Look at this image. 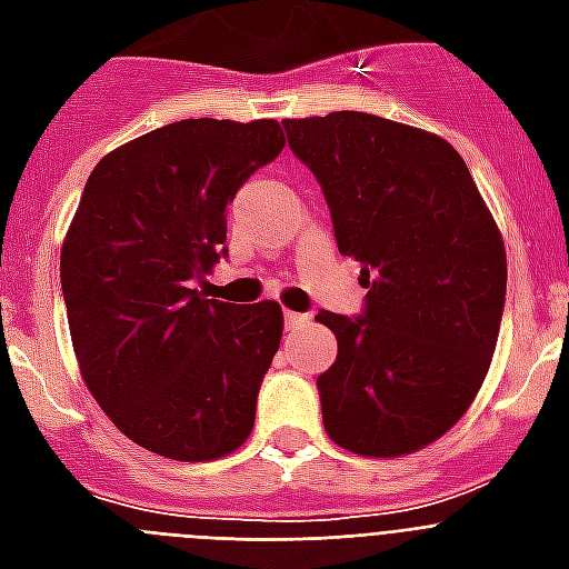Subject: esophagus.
I'll return each instance as SVG.
<instances>
[{
    "mask_svg": "<svg viewBox=\"0 0 569 569\" xmlns=\"http://www.w3.org/2000/svg\"><path fill=\"white\" fill-rule=\"evenodd\" d=\"M307 325H310V316L286 310V330H301V328H307Z\"/></svg>",
    "mask_w": 569,
    "mask_h": 569,
    "instance_id": "obj_1",
    "label": "esophagus"
}]
</instances>
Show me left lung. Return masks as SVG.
<instances>
[{
	"instance_id": "left-lung-1",
	"label": "left lung",
	"mask_w": 569,
	"mask_h": 569,
	"mask_svg": "<svg viewBox=\"0 0 569 569\" xmlns=\"http://www.w3.org/2000/svg\"><path fill=\"white\" fill-rule=\"evenodd\" d=\"M316 173L339 253L360 262L366 310H321L337 363L319 375L321 419L337 446L401 458L440 440L485 383L502 325V232L446 138L330 111L283 120Z\"/></svg>"
}]
</instances>
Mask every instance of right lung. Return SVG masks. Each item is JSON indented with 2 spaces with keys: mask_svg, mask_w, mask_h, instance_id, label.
Here are the masks:
<instances>
[{
  "mask_svg": "<svg viewBox=\"0 0 569 569\" xmlns=\"http://www.w3.org/2000/svg\"><path fill=\"white\" fill-rule=\"evenodd\" d=\"M283 144L277 120H180L102 156L84 182L61 244L79 372L111 422L162 458H223L253 431L283 310L191 286L227 253V203Z\"/></svg>",
  "mask_w": 569,
  "mask_h": 569,
  "instance_id": "1",
  "label": "right lung"
}]
</instances>
